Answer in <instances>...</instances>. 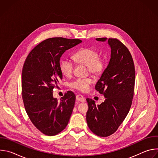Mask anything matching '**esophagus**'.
<instances>
[{
	"label": "esophagus",
	"instance_id": "34e87169",
	"mask_svg": "<svg viewBox=\"0 0 158 158\" xmlns=\"http://www.w3.org/2000/svg\"><path fill=\"white\" fill-rule=\"evenodd\" d=\"M76 100L77 101H79V102H85V101L84 97L82 95H80V94H78V95L76 96Z\"/></svg>",
	"mask_w": 158,
	"mask_h": 158
}]
</instances>
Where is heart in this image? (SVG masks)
<instances>
[{"label": "heart", "instance_id": "heart-1", "mask_svg": "<svg viewBox=\"0 0 158 158\" xmlns=\"http://www.w3.org/2000/svg\"><path fill=\"white\" fill-rule=\"evenodd\" d=\"M74 59L77 64H84L88 67V72L94 76H99L106 66V59L99 56L98 51L91 48H81L74 54ZM74 67V62L69 58H64L60 63L61 73L65 77H71ZM93 80L90 77L78 78L69 84V87L80 92L88 91Z\"/></svg>", "mask_w": 158, "mask_h": 158}]
</instances>
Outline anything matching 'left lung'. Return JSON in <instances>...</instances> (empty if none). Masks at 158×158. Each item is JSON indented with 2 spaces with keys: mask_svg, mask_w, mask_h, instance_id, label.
I'll list each match as a JSON object with an SVG mask.
<instances>
[{
  "mask_svg": "<svg viewBox=\"0 0 158 158\" xmlns=\"http://www.w3.org/2000/svg\"><path fill=\"white\" fill-rule=\"evenodd\" d=\"M110 47V59L106 69L96 84V90L106 98L104 102L96 105L86 99L88 110L86 121L89 128L101 137L114 133L127 115L134 96L135 67L128 49L118 39L98 38Z\"/></svg>",
  "mask_w": 158,
  "mask_h": 158,
  "instance_id": "8db88e82",
  "label": "left lung"
}]
</instances>
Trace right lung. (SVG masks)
Here are the masks:
<instances>
[{
    "mask_svg": "<svg viewBox=\"0 0 158 158\" xmlns=\"http://www.w3.org/2000/svg\"><path fill=\"white\" fill-rule=\"evenodd\" d=\"M82 42L80 39L53 37L39 44L29 54L22 72V95L27 114L35 127L47 136L63 131L72 114L76 96L67 91L60 101L53 89L62 79L60 58Z\"/></svg>",
    "mask_w": 158,
    "mask_h": 158,
    "instance_id": "add662e5",
    "label": "right lung"
}]
</instances>
